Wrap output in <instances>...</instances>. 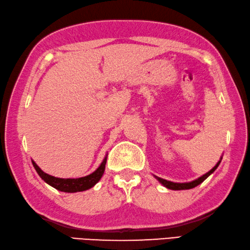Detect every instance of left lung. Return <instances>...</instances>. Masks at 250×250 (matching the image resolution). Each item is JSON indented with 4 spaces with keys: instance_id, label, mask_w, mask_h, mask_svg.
<instances>
[{
    "instance_id": "obj_1",
    "label": "left lung",
    "mask_w": 250,
    "mask_h": 250,
    "mask_svg": "<svg viewBox=\"0 0 250 250\" xmlns=\"http://www.w3.org/2000/svg\"><path fill=\"white\" fill-rule=\"evenodd\" d=\"M220 163H221V161L217 163V164L213 167V168L210 170V171H208L206 175H203V176H201L200 178H198V179H196V180H193V181H190V183H183V184H179V183H172V181H168V180H166V179H163V178H160V177H156V179L160 181V183L162 184V185H164L166 188H168V189H171V190H185V189H191V188H194V187H197L198 185H200L201 183H203L204 180H206L208 176H210L213 171H214L216 168H217V166L220 165Z\"/></svg>"
}]
</instances>
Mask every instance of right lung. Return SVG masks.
<instances>
[{"mask_svg": "<svg viewBox=\"0 0 250 250\" xmlns=\"http://www.w3.org/2000/svg\"><path fill=\"white\" fill-rule=\"evenodd\" d=\"M33 165L35 167L36 171L38 172V175L42 177V179H43L46 183L50 186H52L53 188H56L60 191L63 192H78V191H85L89 188H92L93 186L96 185L99 179L102 178V176L104 175V171H105V165L107 162V158L105 157V160L103 161L101 166L95 170L92 174L85 177H82V178H57V177H53L51 175H48L46 172L42 171L39 168L38 165L36 164L34 161Z\"/></svg>", "mask_w": 250, "mask_h": 250, "instance_id": "1", "label": "right lung"}]
</instances>
